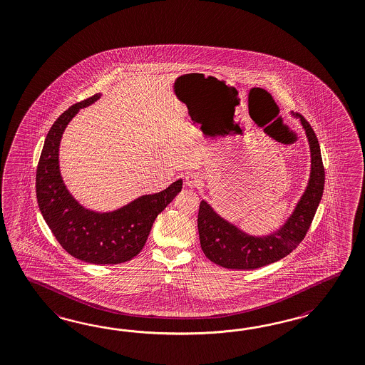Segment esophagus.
Segmentation results:
<instances>
[{
    "label": "esophagus",
    "mask_w": 365,
    "mask_h": 365,
    "mask_svg": "<svg viewBox=\"0 0 365 365\" xmlns=\"http://www.w3.org/2000/svg\"><path fill=\"white\" fill-rule=\"evenodd\" d=\"M202 184V175L200 172H189L185 175V185L187 187H200Z\"/></svg>",
    "instance_id": "1"
}]
</instances>
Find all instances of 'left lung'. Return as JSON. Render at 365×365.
<instances>
[{
	"mask_svg": "<svg viewBox=\"0 0 365 365\" xmlns=\"http://www.w3.org/2000/svg\"><path fill=\"white\" fill-rule=\"evenodd\" d=\"M312 153V173L305 193L296 210L279 231L263 237H251L220 218L212 206L201 201L198 210V234L205 256L223 268L250 271L274 263L296 250L310 229L324 187V167L321 147L310 123L302 115Z\"/></svg>",
	"mask_w": 365,
	"mask_h": 365,
	"instance_id": "8db88e82",
	"label": "left lung"
}]
</instances>
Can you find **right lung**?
I'll return each instance as SVG.
<instances>
[{
    "label": "right lung",
    "mask_w": 365,
    "mask_h": 365,
    "mask_svg": "<svg viewBox=\"0 0 365 365\" xmlns=\"http://www.w3.org/2000/svg\"><path fill=\"white\" fill-rule=\"evenodd\" d=\"M98 98L100 94H94L77 102L52 125L36 167V200L53 237L69 255L86 263H125L142 251L156 217L178 195L182 181L111 212H91L77 204L60 176V139L77 111Z\"/></svg>",
    "instance_id": "add662e5"
}]
</instances>
